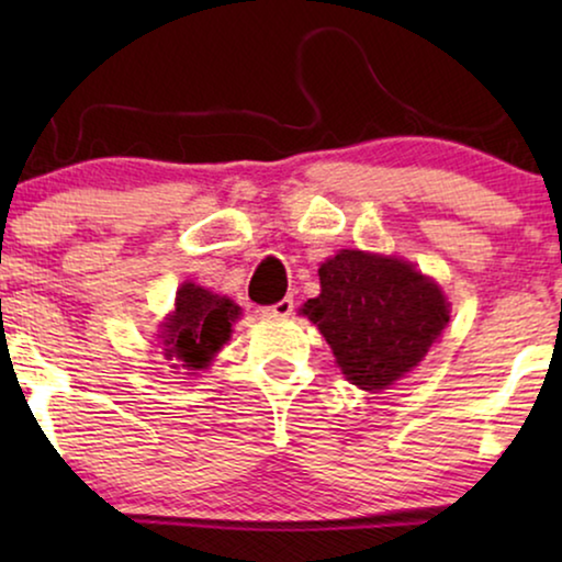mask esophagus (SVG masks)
Returning a JSON list of instances; mask_svg holds the SVG:
<instances>
[{
    "label": "esophagus",
    "mask_w": 562,
    "mask_h": 562,
    "mask_svg": "<svg viewBox=\"0 0 562 562\" xmlns=\"http://www.w3.org/2000/svg\"><path fill=\"white\" fill-rule=\"evenodd\" d=\"M260 312H263L266 319H286L289 314L294 312V299L286 296V299H281V302H276L271 306H263Z\"/></svg>",
    "instance_id": "obj_1"
}]
</instances>
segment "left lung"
Returning a JSON list of instances; mask_svg holds the SVG:
<instances>
[{"instance_id":"left-lung-1","label":"left lung","mask_w":562,"mask_h":562,"mask_svg":"<svg viewBox=\"0 0 562 562\" xmlns=\"http://www.w3.org/2000/svg\"><path fill=\"white\" fill-rule=\"evenodd\" d=\"M322 294L302 312L333 348L345 379L366 391L409 373L448 325L437 283L396 258L340 250L319 268Z\"/></svg>"}]
</instances>
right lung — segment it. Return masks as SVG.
Segmentation results:
<instances>
[{
    "label": "right lung",
    "mask_w": 562,
    "mask_h": 562,
    "mask_svg": "<svg viewBox=\"0 0 562 562\" xmlns=\"http://www.w3.org/2000/svg\"><path fill=\"white\" fill-rule=\"evenodd\" d=\"M240 306L196 283L176 291V310L164 322V350L168 360H179L183 371H199L229 340V327Z\"/></svg>",
    "instance_id": "right-lung-1"
}]
</instances>
